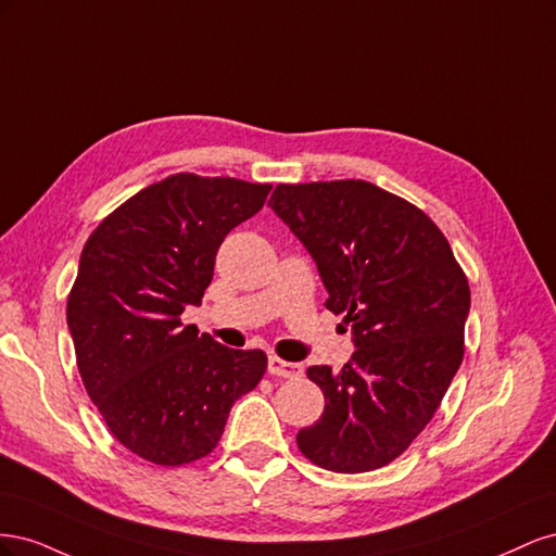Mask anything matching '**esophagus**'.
<instances>
[{
	"label": "esophagus",
	"instance_id": "esophagus-1",
	"mask_svg": "<svg viewBox=\"0 0 556 556\" xmlns=\"http://www.w3.org/2000/svg\"><path fill=\"white\" fill-rule=\"evenodd\" d=\"M268 374L278 376V378L294 380V378H301V374H304V368H301L294 362H285V359L271 355V357H268Z\"/></svg>",
	"mask_w": 556,
	"mask_h": 556
}]
</instances>
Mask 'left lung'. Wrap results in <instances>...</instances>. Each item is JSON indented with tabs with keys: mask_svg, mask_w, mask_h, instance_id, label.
Here are the masks:
<instances>
[{
	"mask_svg": "<svg viewBox=\"0 0 556 556\" xmlns=\"http://www.w3.org/2000/svg\"><path fill=\"white\" fill-rule=\"evenodd\" d=\"M268 206L311 252L325 306L355 343L341 371H306L325 413L296 445L336 473L390 464L429 425L464 359L462 266L422 211L374 182L278 185Z\"/></svg>",
	"mask_w": 556,
	"mask_h": 556,
	"instance_id": "obj_1",
	"label": "left lung"
}]
</instances>
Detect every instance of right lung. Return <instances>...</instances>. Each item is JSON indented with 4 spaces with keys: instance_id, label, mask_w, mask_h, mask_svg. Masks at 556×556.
Listing matches in <instances>:
<instances>
[{
    "instance_id": "obj_1",
    "label": "right lung",
    "mask_w": 556,
    "mask_h": 556,
    "mask_svg": "<svg viewBox=\"0 0 556 556\" xmlns=\"http://www.w3.org/2000/svg\"><path fill=\"white\" fill-rule=\"evenodd\" d=\"M271 185L176 174L127 199L83 248L66 301L83 384L111 433L160 466L217 445L229 410L266 371L262 350H231L182 327L213 280L217 248Z\"/></svg>"
}]
</instances>
